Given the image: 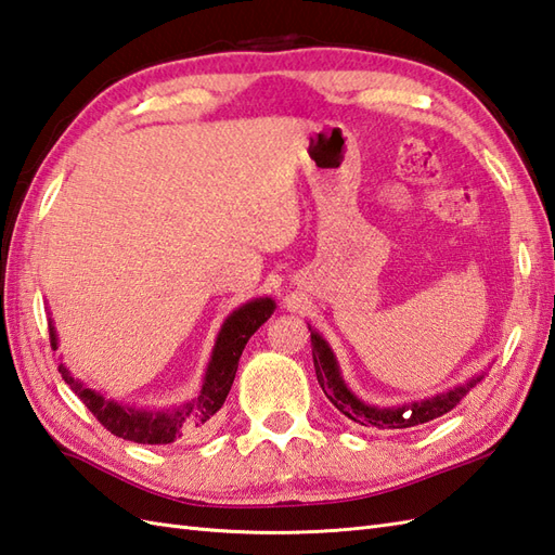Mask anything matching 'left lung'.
Listing matches in <instances>:
<instances>
[{"mask_svg": "<svg viewBox=\"0 0 555 555\" xmlns=\"http://www.w3.org/2000/svg\"><path fill=\"white\" fill-rule=\"evenodd\" d=\"M312 331V326H309ZM312 359H314V371L321 390L331 399V404L336 406L340 414L352 418L359 425H373V428L380 430H397V428H416L421 423H430L435 418L444 416L447 411H452L463 397H466L475 385H478L485 376H473L468 383L459 385V388L440 392L430 399H421V402H411L402 406H373L359 399L347 383L340 376V369L336 362V354L331 352L328 343L312 331Z\"/></svg>", "mask_w": 555, "mask_h": 555, "instance_id": "obj_1", "label": "left lung"}]
</instances>
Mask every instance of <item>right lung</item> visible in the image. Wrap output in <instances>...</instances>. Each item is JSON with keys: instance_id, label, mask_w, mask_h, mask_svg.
<instances>
[{"instance_id": "add662e5", "label": "right lung", "mask_w": 555, "mask_h": 555, "mask_svg": "<svg viewBox=\"0 0 555 555\" xmlns=\"http://www.w3.org/2000/svg\"><path fill=\"white\" fill-rule=\"evenodd\" d=\"M276 302L272 298H257L246 305H241L227 317V321L219 328V336L215 340V350L210 357L208 371H205L201 392L189 399L186 404L163 411H149V409H134L127 404H118L113 399L87 388L77 378L70 376V371L59 364V373L70 385V390L82 399L85 406L92 411L96 421L103 428L111 430L115 437L122 440L139 442V444H170L182 437L201 435L208 428L212 416L222 409L224 399L231 390V383L236 378L238 359L243 354V347L250 340L253 333L260 328L264 321L274 314ZM49 340L56 350V328L49 321Z\"/></svg>"}]
</instances>
